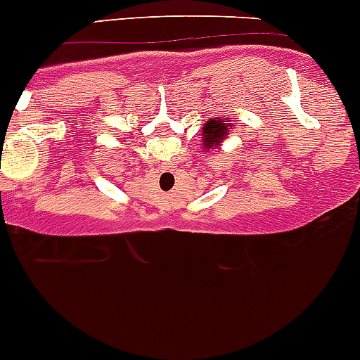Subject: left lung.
<instances>
[{"label":"left lung","instance_id":"1","mask_svg":"<svg viewBox=\"0 0 360 360\" xmlns=\"http://www.w3.org/2000/svg\"><path fill=\"white\" fill-rule=\"evenodd\" d=\"M230 130V123L219 120H209L204 127V148L211 149L212 146H219L221 141L225 139L226 131Z\"/></svg>","mask_w":360,"mask_h":360}]
</instances>
